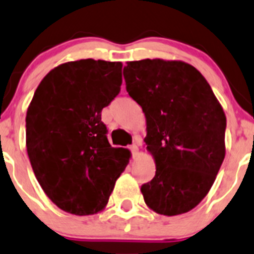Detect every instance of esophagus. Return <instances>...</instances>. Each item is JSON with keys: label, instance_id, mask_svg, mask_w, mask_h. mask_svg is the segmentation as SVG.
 <instances>
[{"label": "esophagus", "instance_id": "34e87169", "mask_svg": "<svg viewBox=\"0 0 254 254\" xmlns=\"http://www.w3.org/2000/svg\"><path fill=\"white\" fill-rule=\"evenodd\" d=\"M130 150H131L132 152V156L137 157V155H139V147H137V145H131V146H130Z\"/></svg>", "mask_w": 254, "mask_h": 254}]
</instances>
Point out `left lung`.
Segmentation results:
<instances>
[{"label": "left lung", "mask_w": 254, "mask_h": 254, "mask_svg": "<svg viewBox=\"0 0 254 254\" xmlns=\"http://www.w3.org/2000/svg\"><path fill=\"white\" fill-rule=\"evenodd\" d=\"M127 92L146 119L154 179L141 186L147 207L164 216L195 208L212 187L226 155V115L210 84L182 61L127 62Z\"/></svg>", "instance_id": "left-lung-1"}]
</instances>
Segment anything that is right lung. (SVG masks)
Here are the masks:
<instances>
[{
  "mask_svg": "<svg viewBox=\"0 0 254 254\" xmlns=\"http://www.w3.org/2000/svg\"><path fill=\"white\" fill-rule=\"evenodd\" d=\"M122 62L80 59L42 79L26 115V147L37 181L61 210L105 208L131 154L112 147L102 110L120 92Z\"/></svg>",
  "mask_w": 254,
  "mask_h": 254,
  "instance_id": "add662e5",
  "label": "right lung"
}]
</instances>
